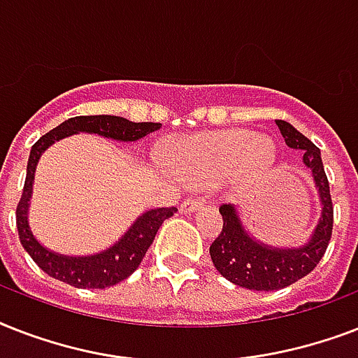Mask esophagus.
Returning <instances> with one entry per match:
<instances>
[{
	"instance_id": "esophagus-1",
	"label": "esophagus",
	"mask_w": 358,
	"mask_h": 358,
	"mask_svg": "<svg viewBox=\"0 0 358 358\" xmlns=\"http://www.w3.org/2000/svg\"><path fill=\"white\" fill-rule=\"evenodd\" d=\"M202 206H204V199H202V196H189V199H185V201L182 202L180 210L184 213H193L196 212V210H201Z\"/></svg>"
}]
</instances>
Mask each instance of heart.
<instances>
[{"mask_svg":"<svg viewBox=\"0 0 358 358\" xmlns=\"http://www.w3.org/2000/svg\"><path fill=\"white\" fill-rule=\"evenodd\" d=\"M275 148L267 137H255L247 129L210 131L176 141L167 162L178 176L191 184H212L234 174L249 178L273 163Z\"/></svg>","mask_w":358,"mask_h":358,"instance_id":"heart-1","label":"heart"}]
</instances>
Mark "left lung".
<instances>
[{"label":"left lung","instance_id":"8db88e82","mask_svg":"<svg viewBox=\"0 0 358 358\" xmlns=\"http://www.w3.org/2000/svg\"><path fill=\"white\" fill-rule=\"evenodd\" d=\"M277 126L289 148L303 150V163L310 169L322 212L306 243L299 247H273L249 234L239 217L238 206L223 204L219 208L223 230L210 245L213 266L227 280L256 292L286 288L306 277L323 258L333 234V201L322 152L286 120H277Z\"/></svg>","mask_w":358,"mask_h":358}]
</instances>
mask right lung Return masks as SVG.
Returning a JSON list of instances; mask_svg holds the SVG:
<instances>
[{"mask_svg":"<svg viewBox=\"0 0 358 358\" xmlns=\"http://www.w3.org/2000/svg\"><path fill=\"white\" fill-rule=\"evenodd\" d=\"M162 128L159 122H131L124 117L113 115H87V117H74L64 120L57 128L42 135L31 148L29 162H27V174H25L24 191L16 208V227H18L20 241L35 264L50 277L63 280V282L76 286V288H109L128 278L139 267L145 258L146 250L156 238L157 230L163 221L173 217L178 212L176 208H156L148 210L135 219L134 224L124 232L122 238L113 243L109 249L100 250L96 255L87 256H66L53 252L33 236L29 227V204L33 195V182L38 159L46 148L59 139H64L74 134H96L106 139L139 141L152 131Z\"/></svg>","mask_w":358,"mask_h":358,"instance_id":"add662e5","label":"right lung"}]
</instances>
